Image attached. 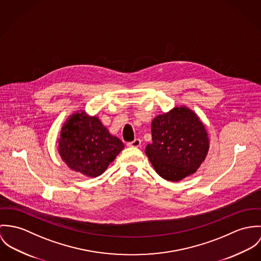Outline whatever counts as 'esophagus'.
Here are the masks:
<instances>
[{
  "instance_id": "1",
  "label": "esophagus",
  "mask_w": 261,
  "mask_h": 261,
  "mask_svg": "<svg viewBox=\"0 0 261 261\" xmlns=\"http://www.w3.org/2000/svg\"><path fill=\"white\" fill-rule=\"evenodd\" d=\"M140 145H141L140 139H135L134 141L128 143V146H130V147H140Z\"/></svg>"
}]
</instances>
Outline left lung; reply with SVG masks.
Returning <instances> with one entry per match:
<instances>
[{
  "mask_svg": "<svg viewBox=\"0 0 261 261\" xmlns=\"http://www.w3.org/2000/svg\"><path fill=\"white\" fill-rule=\"evenodd\" d=\"M152 143L146 146L155 171L168 181H179L201 165L209 142L205 127L186 107L174 108L155 117L151 124Z\"/></svg>",
  "mask_w": 261,
  "mask_h": 261,
  "instance_id": "obj_1",
  "label": "left lung"
}]
</instances>
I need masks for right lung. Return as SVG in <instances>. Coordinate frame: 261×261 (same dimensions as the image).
<instances>
[{"label":"right lung","mask_w":261,"mask_h":261,"mask_svg":"<svg viewBox=\"0 0 261 261\" xmlns=\"http://www.w3.org/2000/svg\"><path fill=\"white\" fill-rule=\"evenodd\" d=\"M124 148L97 117L84 112L70 117L59 139V153L74 171L89 177L103 173Z\"/></svg>","instance_id":"add662e5"}]
</instances>
